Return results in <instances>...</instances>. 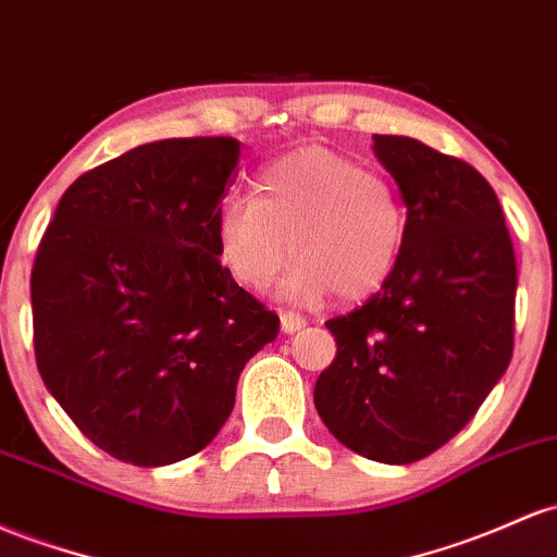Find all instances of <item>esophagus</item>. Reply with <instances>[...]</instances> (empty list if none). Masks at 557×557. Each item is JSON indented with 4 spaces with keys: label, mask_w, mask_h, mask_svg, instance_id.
I'll list each match as a JSON object with an SVG mask.
<instances>
[{
    "label": "esophagus",
    "mask_w": 557,
    "mask_h": 557,
    "mask_svg": "<svg viewBox=\"0 0 557 557\" xmlns=\"http://www.w3.org/2000/svg\"><path fill=\"white\" fill-rule=\"evenodd\" d=\"M280 327H283V333L290 335L307 327V320H304L298 311H283V314H280Z\"/></svg>",
    "instance_id": "1"
}]
</instances>
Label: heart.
Segmentation results:
<instances>
[{
  "instance_id": "obj_1",
  "label": "heart",
  "mask_w": 557,
  "mask_h": 557,
  "mask_svg": "<svg viewBox=\"0 0 557 557\" xmlns=\"http://www.w3.org/2000/svg\"><path fill=\"white\" fill-rule=\"evenodd\" d=\"M405 206L386 176L325 148H304L259 171L253 198L230 195L216 211V250L240 285L285 277L293 298L359 301L394 272L405 246Z\"/></svg>"
}]
</instances>
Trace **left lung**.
<instances>
[{
  "instance_id": "8db88e82",
  "label": "left lung",
  "mask_w": 557,
  "mask_h": 557,
  "mask_svg": "<svg viewBox=\"0 0 557 557\" xmlns=\"http://www.w3.org/2000/svg\"><path fill=\"white\" fill-rule=\"evenodd\" d=\"M372 152L401 193L405 246L364 307L325 322L338 351L314 407L344 447L407 466L460 433L505 375L518 272L503 206L470 163L394 134Z\"/></svg>"
}]
</instances>
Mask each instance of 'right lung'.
Instances as JSON below:
<instances>
[{
    "instance_id": "right-lung-1",
    "label": "right lung",
    "mask_w": 557,
    "mask_h": 557,
    "mask_svg": "<svg viewBox=\"0 0 557 557\" xmlns=\"http://www.w3.org/2000/svg\"><path fill=\"white\" fill-rule=\"evenodd\" d=\"M232 137L139 145L65 189L30 272L41 381L121 462L161 468L209 447L237 377L280 317L232 280L216 211Z\"/></svg>"
}]
</instances>
